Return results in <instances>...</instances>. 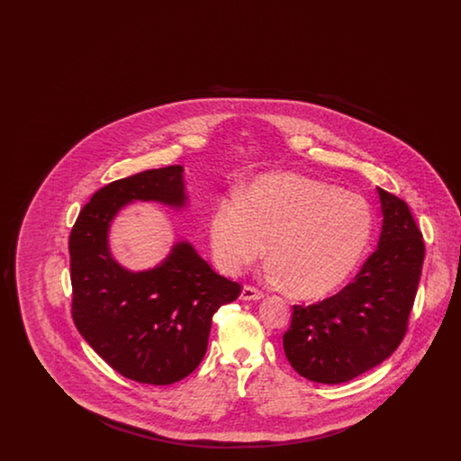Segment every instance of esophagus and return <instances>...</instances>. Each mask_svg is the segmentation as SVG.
<instances>
[{
    "label": "esophagus",
    "instance_id": "obj_1",
    "mask_svg": "<svg viewBox=\"0 0 461 461\" xmlns=\"http://www.w3.org/2000/svg\"><path fill=\"white\" fill-rule=\"evenodd\" d=\"M263 292H261V290H258V288H254V286L245 285L241 288V301H259V299H263Z\"/></svg>",
    "mask_w": 461,
    "mask_h": 461
}]
</instances>
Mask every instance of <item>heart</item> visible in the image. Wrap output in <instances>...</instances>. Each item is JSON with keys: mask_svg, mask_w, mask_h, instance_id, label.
Returning <instances> with one entry per match:
<instances>
[{"mask_svg": "<svg viewBox=\"0 0 461 461\" xmlns=\"http://www.w3.org/2000/svg\"><path fill=\"white\" fill-rule=\"evenodd\" d=\"M372 203L325 181L259 176L241 195L221 198L209 220L214 263L239 275L266 252L269 275L299 299H323L344 285L366 256Z\"/></svg>", "mask_w": 461, "mask_h": 461, "instance_id": "b5f03b06", "label": "heart"}]
</instances>
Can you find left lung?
<instances>
[{
	"label": "left lung",
	"mask_w": 461,
	"mask_h": 461,
	"mask_svg": "<svg viewBox=\"0 0 461 461\" xmlns=\"http://www.w3.org/2000/svg\"><path fill=\"white\" fill-rule=\"evenodd\" d=\"M376 190L384 216L378 249L339 294L312 306H294L284 349L307 380L349 382L385 361L404 339L425 243L408 203Z\"/></svg>",
	"instance_id": "obj_1"
}]
</instances>
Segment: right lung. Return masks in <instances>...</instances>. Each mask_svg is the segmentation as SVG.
<instances>
[{"label":"right lung","instance_id":"add662e5","mask_svg":"<svg viewBox=\"0 0 461 461\" xmlns=\"http://www.w3.org/2000/svg\"><path fill=\"white\" fill-rule=\"evenodd\" d=\"M132 202L186 205L183 166L150 169L100 188L70 231L72 318L95 352L126 378L169 385L207 351L214 312L241 286L218 275L190 241L155 267L131 271L110 252L112 221Z\"/></svg>","mask_w":461,"mask_h":461}]
</instances>
